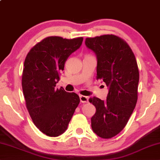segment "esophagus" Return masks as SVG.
<instances>
[{"label": "esophagus", "mask_w": 160, "mask_h": 160, "mask_svg": "<svg viewBox=\"0 0 160 160\" xmlns=\"http://www.w3.org/2000/svg\"><path fill=\"white\" fill-rule=\"evenodd\" d=\"M79 97L81 102H82V103H87V102H88V98L86 97V96L80 95Z\"/></svg>", "instance_id": "obj_1"}]
</instances>
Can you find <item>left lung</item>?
<instances>
[{"label":"left lung","mask_w":160,"mask_h":160,"mask_svg":"<svg viewBox=\"0 0 160 160\" xmlns=\"http://www.w3.org/2000/svg\"><path fill=\"white\" fill-rule=\"evenodd\" d=\"M85 44L96 55L97 79L103 81L108 90L106 101L89 99L96 108L91 128L98 137L110 138L122 130L136 106L137 62L129 45L116 35L86 38Z\"/></svg>","instance_id":"8db88e82"}]
</instances>
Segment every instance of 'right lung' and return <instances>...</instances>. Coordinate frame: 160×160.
Returning <instances> with one entry per match:
<instances>
[{
	"instance_id": "obj_1",
	"label": "right lung",
	"mask_w": 160,
	"mask_h": 160,
	"mask_svg": "<svg viewBox=\"0 0 160 160\" xmlns=\"http://www.w3.org/2000/svg\"><path fill=\"white\" fill-rule=\"evenodd\" d=\"M83 38L68 40L52 36L35 45L26 56L22 89L26 107L35 125L49 137L64 133L80 102L79 95L56 88L61 72Z\"/></svg>"
}]
</instances>
